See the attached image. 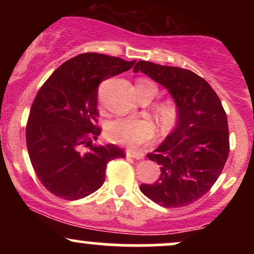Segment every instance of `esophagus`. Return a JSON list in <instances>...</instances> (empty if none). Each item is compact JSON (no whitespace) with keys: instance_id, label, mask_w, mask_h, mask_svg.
<instances>
[{"instance_id":"obj_1","label":"esophagus","mask_w":254,"mask_h":254,"mask_svg":"<svg viewBox=\"0 0 254 254\" xmlns=\"http://www.w3.org/2000/svg\"><path fill=\"white\" fill-rule=\"evenodd\" d=\"M127 157H132V159H136V160H141L143 159L144 154L142 153V151L139 150H127Z\"/></svg>"}]
</instances>
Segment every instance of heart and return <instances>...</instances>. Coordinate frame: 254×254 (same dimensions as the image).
<instances>
[{
    "label": "heart",
    "mask_w": 254,
    "mask_h": 254,
    "mask_svg": "<svg viewBox=\"0 0 254 254\" xmlns=\"http://www.w3.org/2000/svg\"><path fill=\"white\" fill-rule=\"evenodd\" d=\"M136 89L137 92H151L153 97L156 94V87L147 80L139 81ZM155 112L157 119L165 127H170L176 121L177 109L170 101L157 105ZM106 133L111 141L116 143L136 147V145L150 141L155 135V127H154V124L147 119L118 118L107 124Z\"/></svg>",
    "instance_id": "b5f03b06"
}]
</instances>
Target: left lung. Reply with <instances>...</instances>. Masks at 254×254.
I'll return each instance as SVG.
<instances>
[{"label": "left lung", "mask_w": 254, "mask_h": 254, "mask_svg": "<svg viewBox=\"0 0 254 254\" xmlns=\"http://www.w3.org/2000/svg\"><path fill=\"white\" fill-rule=\"evenodd\" d=\"M141 71L168 90L177 107V125L153 153L161 174L141 192L165 208L196 202L211 189L229 154L227 116L220 98L204 78L188 69L139 61Z\"/></svg>", "instance_id": "1"}]
</instances>
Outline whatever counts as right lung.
Listing matches in <instances>:
<instances>
[{"label": "right lung", "instance_id": "add662e5", "mask_svg": "<svg viewBox=\"0 0 254 254\" xmlns=\"http://www.w3.org/2000/svg\"><path fill=\"white\" fill-rule=\"evenodd\" d=\"M135 61L81 54L52 72L32 104L26 142L32 166L51 193L75 200L103 186L107 162L124 157L115 144L92 145L101 130L95 123L98 86L129 70ZM83 146L91 150L83 153Z\"/></svg>", "mask_w": 254, "mask_h": 254}]
</instances>
